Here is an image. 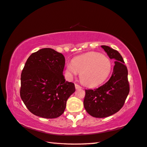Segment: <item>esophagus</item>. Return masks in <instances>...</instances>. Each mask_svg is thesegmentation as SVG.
Segmentation results:
<instances>
[{"label": "esophagus", "instance_id": "34e87169", "mask_svg": "<svg viewBox=\"0 0 147 147\" xmlns=\"http://www.w3.org/2000/svg\"><path fill=\"white\" fill-rule=\"evenodd\" d=\"M75 86H76V89H82V87L81 86H80L79 85H78V84H76L75 85Z\"/></svg>", "mask_w": 147, "mask_h": 147}]
</instances>
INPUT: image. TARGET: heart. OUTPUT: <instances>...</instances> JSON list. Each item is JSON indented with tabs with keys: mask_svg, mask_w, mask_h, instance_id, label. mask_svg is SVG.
<instances>
[{
	"mask_svg": "<svg viewBox=\"0 0 147 147\" xmlns=\"http://www.w3.org/2000/svg\"><path fill=\"white\" fill-rule=\"evenodd\" d=\"M111 60L105 55L91 52L75 58L66 67L70 77L80 74V82L84 86L94 87L105 80L111 71Z\"/></svg>",
	"mask_w": 147,
	"mask_h": 147,
	"instance_id": "obj_1",
	"label": "heart"
}]
</instances>
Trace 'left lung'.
<instances>
[{"instance_id": "obj_1", "label": "left lung", "mask_w": 147, "mask_h": 147, "mask_svg": "<svg viewBox=\"0 0 147 147\" xmlns=\"http://www.w3.org/2000/svg\"><path fill=\"white\" fill-rule=\"evenodd\" d=\"M111 59H115V67L109 80L96 89L86 90L84 106L86 111L95 118H106L121 109L129 92L128 70L118 51L108 46H101Z\"/></svg>"}]
</instances>
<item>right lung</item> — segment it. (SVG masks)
Segmentation results:
<instances>
[{
	"mask_svg": "<svg viewBox=\"0 0 147 147\" xmlns=\"http://www.w3.org/2000/svg\"><path fill=\"white\" fill-rule=\"evenodd\" d=\"M63 55L51 48L32 53L21 77V98L29 111L43 118H56L63 113L67 100L76 91L63 75Z\"/></svg>",
	"mask_w": 147,
	"mask_h": 147,
	"instance_id": "obj_1",
	"label": "right lung"
}]
</instances>
